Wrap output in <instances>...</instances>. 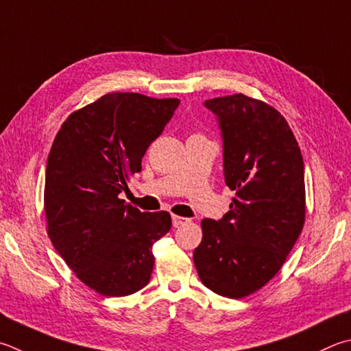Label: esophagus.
<instances>
[{"label": "esophagus", "mask_w": 351, "mask_h": 351, "mask_svg": "<svg viewBox=\"0 0 351 351\" xmlns=\"http://www.w3.org/2000/svg\"><path fill=\"white\" fill-rule=\"evenodd\" d=\"M171 222H173V227H180V226L187 224L189 219H187V218H181V216L173 215V216H171Z\"/></svg>", "instance_id": "obj_1"}]
</instances>
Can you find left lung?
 Masks as SVG:
<instances>
[{
    "instance_id": "1",
    "label": "left lung",
    "mask_w": 351,
    "mask_h": 351,
    "mask_svg": "<svg viewBox=\"0 0 351 351\" xmlns=\"http://www.w3.org/2000/svg\"><path fill=\"white\" fill-rule=\"evenodd\" d=\"M219 119L224 176L234 197L222 219H202L193 263L201 282L241 299L281 270L305 222L304 161L275 107L244 93L206 101Z\"/></svg>"
}]
</instances>
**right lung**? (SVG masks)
<instances>
[{
    "mask_svg": "<svg viewBox=\"0 0 351 351\" xmlns=\"http://www.w3.org/2000/svg\"><path fill=\"white\" fill-rule=\"evenodd\" d=\"M178 106V98L107 93L70 113L53 139L44 186L47 234L99 295L127 296L150 281L152 248L170 230V213L141 212L118 195Z\"/></svg>",
    "mask_w": 351,
    "mask_h": 351,
    "instance_id": "obj_1",
    "label": "right lung"
}]
</instances>
